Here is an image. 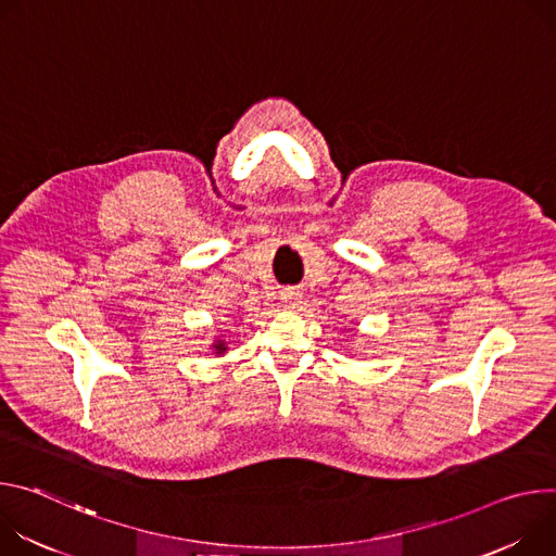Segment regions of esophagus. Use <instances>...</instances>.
I'll use <instances>...</instances> for the list:
<instances>
[{
    "label": "esophagus",
    "instance_id": "obj_1",
    "mask_svg": "<svg viewBox=\"0 0 556 556\" xmlns=\"http://www.w3.org/2000/svg\"><path fill=\"white\" fill-rule=\"evenodd\" d=\"M300 293L295 291V289H285L282 293H280V300L285 302V306H289V309H293V306L300 302Z\"/></svg>",
    "mask_w": 556,
    "mask_h": 556
}]
</instances>
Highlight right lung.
<instances>
[{
  "label": "right lung",
  "instance_id": "add662e5",
  "mask_svg": "<svg viewBox=\"0 0 556 556\" xmlns=\"http://www.w3.org/2000/svg\"><path fill=\"white\" fill-rule=\"evenodd\" d=\"M210 349H212V353H216V357L225 355V353H227V342H225V338H216V340L210 344Z\"/></svg>",
  "mask_w": 556,
  "mask_h": 556
}]
</instances>
